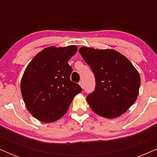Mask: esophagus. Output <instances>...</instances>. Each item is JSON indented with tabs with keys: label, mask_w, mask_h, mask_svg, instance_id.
Segmentation results:
<instances>
[{
	"label": "esophagus",
	"mask_w": 157,
	"mask_h": 157,
	"mask_svg": "<svg viewBox=\"0 0 157 157\" xmlns=\"http://www.w3.org/2000/svg\"><path fill=\"white\" fill-rule=\"evenodd\" d=\"M79 85H80V87L82 88H82L84 87V86H83V82H82V81H80V82H79Z\"/></svg>",
	"instance_id": "obj_1"
}]
</instances>
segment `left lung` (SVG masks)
<instances>
[{"mask_svg": "<svg viewBox=\"0 0 157 157\" xmlns=\"http://www.w3.org/2000/svg\"><path fill=\"white\" fill-rule=\"evenodd\" d=\"M79 52L92 70L96 87L86 97L97 114L112 119L121 116L136 100L140 77L133 64L113 49L84 46Z\"/></svg>", "mask_w": 157, "mask_h": 157, "instance_id": "1", "label": "left lung"}]
</instances>
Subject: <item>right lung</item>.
I'll use <instances>...</instances> for the list:
<instances>
[{"instance_id":"add662e5","label":"right lung","mask_w":157,"mask_h":157,"mask_svg":"<svg viewBox=\"0 0 157 157\" xmlns=\"http://www.w3.org/2000/svg\"><path fill=\"white\" fill-rule=\"evenodd\" d=\"M77 51L76 46H50L27 66L21 79V94L28 111L40 121L52 122L62 117L82 91L70 80L72 68L68 63Z\"/></svg>"}]
</instances>
